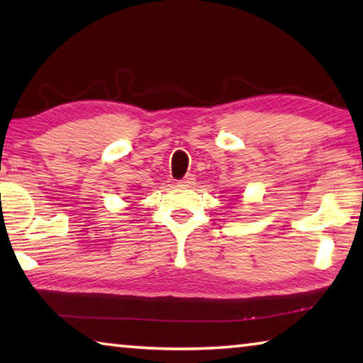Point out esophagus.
Wrapping results in <instances>:
<instances>
[{
	"label": "esophagus",
	"instance_id": "obj_1",
	"mask_svg": "<svg viewBox=\"0 0 363 363\" xmlns=\"http://www.w3.org/2000/svg\"><path fill=\"white\" fill-rule=\"evenodd\" d=\"M195 176L194 174H187L186 177H184V179H181V186H186V187H190V186H194L195 184Z\"/></svg>",
	"mask_w": 363,
	"mask_h": 363
}]
</instances>
